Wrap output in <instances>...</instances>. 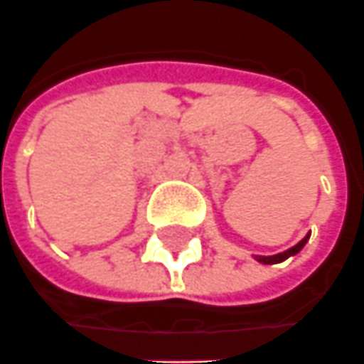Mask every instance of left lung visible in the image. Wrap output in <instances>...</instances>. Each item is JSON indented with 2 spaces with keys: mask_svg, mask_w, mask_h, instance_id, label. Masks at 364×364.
<instances>
[{
  "mask_svg": "<svg viewBox=\"0 0 364 364\" xmlns=\"http://www.w3.org/2000/svg\"><path fill=\"white\" fill-rule=\"evenodd\" d=\"M307 240H309V235L307 237H303L301 242L297 245H293V247H289L287 252H283V254H277V255H255V259L259 263H265V265H272V263H279V262H285L287 257H291V255L299 254L303 250V245L307 244Z\"/></svg>",
  "mask_w": 364,
  "mask_h": 364,
  "instance_id": "1",
  "label": "left lung"
}]
</instances>
